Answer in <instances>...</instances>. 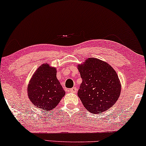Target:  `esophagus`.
<instances>
[{"label":"esophagus","instance_id":"obj_1","mask_svg":"<svg viewBox=\"0 0 146 146\" xmlns=\"http://www.w3.org/2000/svg\"><path fill=\"white\" fill-rule=\"evenodd\" d=\"M70 92H72V93H76L77 92V88L76 87H73L70 89Z\"/></svg>","mask_w":146,"mask_h":146}]
</instances>
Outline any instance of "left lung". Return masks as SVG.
<instances>
[{
    "mask_svg": "<svg viewBox=\"0 0 146 146\" xmlns=\"http://www.w3.org/2000/svg\"><path fill=\"white\" fill-rule=\"evenodd\" d=\"M82 82L78 91L84 107L96 114L110 109L121 94V84L110 65L96 58H88L78 66Z\"/></svg>",
    "mask_w": 146,
    "mask_h": 146,
    "instance_id": "left-lung-1",
    "label": "left lung"
}]
</instances>
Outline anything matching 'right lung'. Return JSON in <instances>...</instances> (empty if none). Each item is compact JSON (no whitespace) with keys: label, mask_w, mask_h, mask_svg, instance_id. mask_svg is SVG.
<instances>
[{"label":"right lung","mask_w":146,"mask_h":146,"mask_svg":"<svg viewBox=\"0 0 146 146\" xmlns=\"http://www.w3.org/2000/svg\"><path fill=\"white\" fill-rule=\"evenodd\" d=\"M56 72L55 68L43 64L37 68L28 85L30 101L47 112L54 109L65 95V91L56 78Z\"/></svg>","instance_id":"1"}]
</instances>
